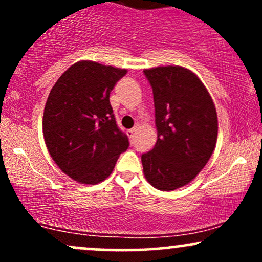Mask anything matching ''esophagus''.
<instances>
[{
    "mask_svg": "<svg viewBox=\"0 0 262 262\" xmlns=\"http://www.w3.org/2000/svg\"><path fill=\"white\" fill-rule=\"evenodd\" d=\"M127 134H128L129 139L133 140V139H134V135H135V128H133V129H129V130H127Z\"/></svg>",
    "mask_w": 262,
    "mask_h": 262,
    "instance_id": "esophagus-1",
    "label": "esophagus"
}]
</instances>
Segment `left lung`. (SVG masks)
Wrapping results in <instances>:
<instances>
[{
    "label": "left lung",
    "instance_id": "left-lung-1",
    "mask_svg": "<svg viewBox=\"0 0 262 262\" xmlns=\"http://www.w3.org/2000/svg\"><path fill=\"white\" fill-rule=\"evenodd\" d=\"M154 95L158 140L141 155L145 179L161 191L187 185L215 148L218 118L202 81L181 66L144 70Z\"/></svg>",
    "mask_w": 262,
    "mask_h": 262
}]
</instances>
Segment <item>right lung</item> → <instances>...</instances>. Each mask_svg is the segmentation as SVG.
Listing matches in <instances>:
<instances>
[{"instance_id": "add662e5", "label": "right lung", "mask_w": 262, "mask_h": 262, "mask_svg": "<svg viewBox=\"0 0 262 262\" xmlns=\"http://www.w3.org/2000/svg\"><path fill=\"white\" fill-rule=\"evenodd\" d=\"M125 74V69L79 61L48 96L45 144L60 170L75 181L96 185L106 180L128 149V137L117 125L110 103L111 91Z\"/></svg>"}]
</instances>
